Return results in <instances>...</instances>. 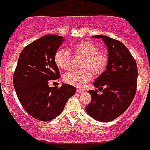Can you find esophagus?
Returning a JSON list of instances; mask_svg holds the SVG:
<instances>
[{
    "instance_id": "34e87169",
    "label": "esophagus",
    "mask_w": 150,
    "mask_h": 150,
    "mask_svg": "<svg viewBox=\"0 0 150 150\" xmlns=\"http://www.w3.org/2000/svg\"><path fill=\"white\" fill-rule=\"evenodd\" d=\"M84 92V90H83V89H77V92H78V93H82V92Z\"/></svg>"
}]
</instances>
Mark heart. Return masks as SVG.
Wrapping results in <instances>:
<instances>
[{"mask_svg": "<svg viewBox=\"0 0 150 150\" xmlns=\"http://www.w3.org/2000/svg\"><path fill=\"white\" fill-rule=\"evenodd\" d=\"M69 51L75 55L83 58L81 71H71L64 77V81L68 84L81 87L92 78V72L98 75L107 68L109 56L105 52L99 51L95 43L89 40H82L72 46ZM66 49H59L54 54V60L57 67L62 70H67L70 67L71 54Z\"/></svg>", "mask_w": 150, "mask_h": 150, "instance_id": "1", "label": "heart"}]
</instances>
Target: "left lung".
Returning a JSON list of instances; mask_svg holds the SVG:
<instances>
[{
	"mask_svg": "<svg viewBox=\"0 0 150 150\" xmlns=\"http://www.w3.org/2000/svg\"><path fill=\"white\" fill-rule=\"evenodd\" d=\"M102 38L109 52L107 69L96 80L93 85L98 90H89L92 100L86 112L96 121L109 122L127 110L136 93L138 69L135 60L122 42L107 36Z\"/></svg>",
	"mask_w": 150,
	"mask_h": 150,
	"instance_id": "left-lung-1",
	"label": "left lung"
}]
</instances>
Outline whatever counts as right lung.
I'll use <instances>...</instances> for the list:
<instances>
[{
	"mask_svg": "<svg viewBox=\"0 0 150 150\" xmlns=\"http://www.w3.org/2000/svg\"><path fill=\"white\" fill-rule=\"evenodd\" d=\"M61 36L47 35L32 42L21 52L13 75L18 98L24 110L41 121L55 118L64 110L76 89L73 86H49L50 80L60 78L54 57L62 44Z\"/></svg>",
	"mask_w": 150,
	"mask_h": 150,
	"instance_id": "obj_1",
	"label": "right lung"
}]
</instances>
